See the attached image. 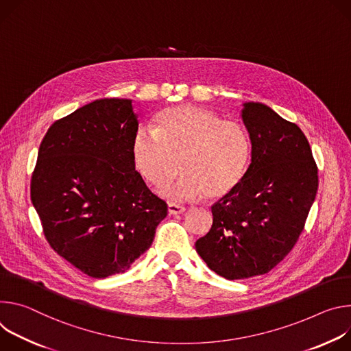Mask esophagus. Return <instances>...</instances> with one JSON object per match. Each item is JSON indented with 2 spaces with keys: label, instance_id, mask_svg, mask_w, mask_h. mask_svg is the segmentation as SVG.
Here are the masks:
<instances>
[{
  "label": "esophagus",
  "instance_id": "34e87169",
  "mask_svg": "<svg viewBox=\"0 0 351 351\" xmlns=\"http://www.w3.org/2000/svg\"><path fill=\"white\" fill-rule=\"evenodd\" d=\"M167 210H169V215H180V213H184L185 212V208L181 206V205H177V204H169L167 205Z\"/></svg>",
  "mask_w": 351,
  "mask_h": 351
}]
</instances>
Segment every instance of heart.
<instances>
[{
    "instance_id": "b5f03b06",
    "label": "heart",
    "mask_w": 351,
    "mask_h": 351,
    "mask_svg": "<svg viewBox=\"0 0 351 351\" xmlns=\"http://www.w3.org/2000/svg\"><path fill=\"white\" fill-rule=\"evenodd\" d=\"M132 159L141 176L154 186L165 185L181 165L184 170L162 195L171 201L226 197L245 176L251 139L237 121L221 120L212 110L177 106L162 111L154 131L139 127L132 138Z\"/></svg>"
}]
</instances>
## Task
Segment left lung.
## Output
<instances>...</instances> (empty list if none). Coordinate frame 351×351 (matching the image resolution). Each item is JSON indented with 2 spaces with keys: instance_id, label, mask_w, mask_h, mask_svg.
<instances>
[{
  "instance_id": "1",
  "label": "left lung",
  "mask_w": 351,
  "mask_h": 351,
  "mask_svg": "<svg viewBox=\"0 0 351 351\" xmlns=\"http://www.w3.org/2000/svg\"><path fill=\"white\" fill-rule=\"evenodd\" d=\"M252 145L244 178L212 206L213 224L195 243L224 279L265 275L293 250L318 191V167L302 131L262 103H244Z\"/></svg>"
}]
</instances>
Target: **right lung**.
I'll list each match as a JSON object with an SVG mask.
<instances>
[{"label":"right lung","mask_w":351,"mask_h":351,"mask_svg":"<svg viewBox=\"0 0 351 351\" xmlns=\"http://www.w3.org/2000/svg\"><path fill=\"white\" fill-rule=\"evenodd\" d=\"M136 130L132 100L100 99L56 121L38 147L30 198L45 236L95 279L128 270L167 216L135 170Z\"/></svg>","instance_id":"add662e5"}]
</instances>
